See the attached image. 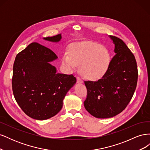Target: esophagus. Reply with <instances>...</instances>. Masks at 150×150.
Listing matches in <instances>:
<instances>
[{"instance_id":"obj_1","label":"esophagus","mask_w":150,"mask_h":150,"mask_svg":"<svg viewBox=\"0 0 150 150\" xmlns=\"http://www.w3.org/2000/svg\"><path fill=\"white\" fill-rule=\"evenodd\" d=\"M77 83H83V81L79 77H77Z\"/></svg>"}]
</instances>
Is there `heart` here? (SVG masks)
Returning <instances> with one entry per match:
<instances>
[{
	"label": "heart",
	"instance_id": "1",
	"mask_svg": "<svg viewBox=\"0 0 150 150\" xmlns=\"http://www.w3.org/2000/svg\"><path fill=\"white\" fill-rule=\"evenodd\" d=\"M70 54L65 52L62 64L70 69L80 64L79 71L85 78L98 80L106 74L110 68L111 55L108 49L92 41L74 43L70 47Z\"/></svg>",
	"mask_w": 150,
	"mask_h": 150
}]
</instances>
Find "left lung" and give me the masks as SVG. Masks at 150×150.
<instances>
[{
  "mask_svg": "<svg viewBox=\"0 0 150 150\" xmlns=\"http://www.w3.org/2000/svg\"><path fill=\"white\" fill-rule=\"evenodd\" d=\"M115 44V56L106 74L97 81H84L87 98L85 109L97 118H110L123 111L137 88V61L122 40L110 35Z\"/></svg>",
  "mask_w": 150,
  "mask_h": 150,
  "instance_id": "obj_1",
  "label": "left lung"
}]
</instances>
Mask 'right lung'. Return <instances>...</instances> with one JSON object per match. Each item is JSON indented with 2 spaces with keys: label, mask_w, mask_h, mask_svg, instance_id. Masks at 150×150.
<instances>
[{
  "label": "right lung",
  "mask_w": 150,
  "mask_h": 150,
  "mask_svg": "<svg viewBox=\"0 0 150 150\" xmlns=\"http://www.w3.org/2000/svg\"><path fill=\"white\" fill-rule=\"evenodd\" d=\"M59 42L61 34L44 38ZM57 59L51 49L37 42L30 44L16 56L13 66L12 91L25 114L37 120L51 118L62 108L63 99L76 83L72 75L57 73L51 62Z\"/></svg>",
  "instance_id": "add662e5"
}]
</instances>
